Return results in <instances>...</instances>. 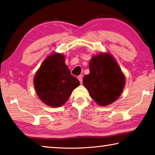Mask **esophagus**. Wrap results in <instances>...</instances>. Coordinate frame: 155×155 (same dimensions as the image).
Instances as JSON below:
<instances>
[{"label": "esophagus", "instance_id": "1", "mask_svg": "<svg viewBox=\"0 0 155 155\" xmlns=\"http://www.w3.org/2000/svg\"><path fill=\"white\" fill-rule=\"evenodd\" d=\"M78 81H80L81 83H82V82H83V75H79V76H78Z\"/></svg>", "mask_w": 155, "mask_h": 155}]
</instances>
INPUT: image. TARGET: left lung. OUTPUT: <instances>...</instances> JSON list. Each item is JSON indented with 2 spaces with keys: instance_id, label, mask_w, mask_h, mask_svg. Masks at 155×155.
<instances>
[{
  "instance_id": "8db88e82",
  "label": "left lung",
  "mask_w": 155,
  "mask_h": 155,
  "mask_svg": "<svg viewBox=\"0 0 155 155\" xmlns=\"http://www.w3.org/2000/svg\"><path fill=\"white\" fill-rule=\"evenodd\" d=\"M90 74L83 85L90 97L99 105L106 106L118 98L124 89L125 77L118 64L109 54L94 56L90 62Z\"/></svg>"
}]
</instances>
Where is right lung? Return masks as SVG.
Returning <instances> with one entry per match:
<instances>
[{"mask_svg": "<svg viewBox=\"0 0 155 155\" xmlns=\"http://www.w3.org/2000/svg\"><path fill=\"white\" fill-rule=\"evenodd\" d=\"M79 84L65 64L64 56L58 53L44 60L34 77V85L39 98L52 107L66 103L73 90Z\"/></svg>", "mask_w": 155, "mask_h": 155, "instance_id": "right-lung-1", "label": "right lung"}]
</instances>
